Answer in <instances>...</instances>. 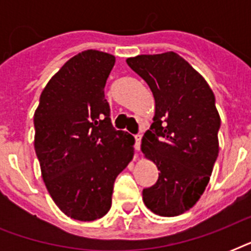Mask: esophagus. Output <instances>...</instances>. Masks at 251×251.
I'll list each match as a JSON object with an SVG mask.
<instances>
[{
  "mask_svg": "<svg viewBox=\"0 0 251 251\" xmlns=\"http://www.w3.org/2000/svg\"><path fill=\"white\" fill-rule=\"evenodd\" d=\"M141 141L142 135H137L135 137V151H139V149H141Z\"/></svg>",
  "mask_w": 251,
  "mask_h": 251,
  "instance_id": "obj_1",
  "label": "esophagus"
}]
</instances>
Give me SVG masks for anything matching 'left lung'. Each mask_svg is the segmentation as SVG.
I'll return each mask as SVG.
<instances>
[{"label": "left lung", "mask_w": 251, "mask_h": 251, "mask_svg": "<svg viewBox=\"0 0 251 251\" xmlns=\"http://www.w3.org/2000/svg\"><path fill=\"white\" fill-rule=\"evenodd\" d=\"M146 80L155 99L151 129L141 150L159 169L143 202L153 214L177 216L198 202L219 153L220 116L206 79L175 52L141 54L126 60Z\"/></svg>", "instance_id": "8db88e82"}]
</instances>
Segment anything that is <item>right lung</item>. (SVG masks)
<instances>
[{"mask_svg":"<svg viewBox=\"0 0 251 251\" xmlns=\"http://www.w3.org/2000/svg\"><path fill=\"white\" fill-rule=\"evenodd\" d=\"M116 57L87 49L66 61L33 114L41 177L56 206L80 222L102 218L114 179L134 156V139L114 130L104 95Z\"/></svg>","mask_w":251,"mask_h":251,"instance_id":"add662e5","label":"right lung"}]
</instances>
